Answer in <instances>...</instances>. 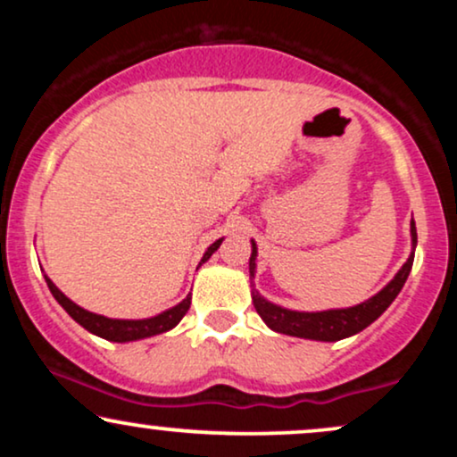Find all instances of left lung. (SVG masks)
<instances>
[{
    "mask_svg": "<svg viewBox=\"0 0 457 457\" xmlns=\"http://www.w3.org/2000/svg\"><path fill=\"white\" fill-rule=\"evenodd\" d=\"M411 234H412V245H417V229H414V221L411 223ZM255 255H258V246L251 243V258H249V275H251V296H253L255 312L260 313V318L272 330L283 335H292V337H305V339H316V342H339V339L350 337V335L359 333L365 327H370L376 318L382 316L386 307L395 301V296L400 295L403 283L408 279V272L412 269L414 253L406 260V264L402 266L400 272L393 277L391 283L386 287H382L376 296H371L370 301L361 303L356 307L348 309H328V312H316V313H305V312H290V309H283L272 305L266 298L260 296V292L253 287V277H255Z\"/></svg>",
    "mask_w": 457,
    "mask_h": 457,
    "instance_id": "obj_1",
    "label": "left lung"
}]
</instances>
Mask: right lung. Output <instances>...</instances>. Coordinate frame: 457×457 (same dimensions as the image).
Returning a JSON list of instances; mask_svg holds the SVG:
<instances>
[{"instance_id": "obj_1", "label": "right lung", "mask_w": 457, "mask_h": 457, "mask_svg": "<svg viewBox=\"0 0 457 457\" xmlns=\"http://www.w3.org/2000/svg\"><path fill=\"white\" fill-rule=\"evenodd\" d=\"M221 240L223 238H219L217 243H212L211 246H208V251L204 253V258H202V262H199V264H204V262L211 258L214 251L219 249ZM45 279H46V286H49L51 295H54L55 301L66 309L68 316L75 320V322L81 324V327L86 330H90V333L98 335V337H103V339H107V342H135V339H144V337H152V335L165 333V330L174 328L176 324L180 322L182 318H185L188 307H191V295H188L185 301L180 303V305L167 309V312H162L154 318H148V320H112V318L98 316V313L86 312V309L75 305L71 298L64 296L60 290H57L55 283L51 281L49 277H45Z\"/></svg>"}]
</instances>
